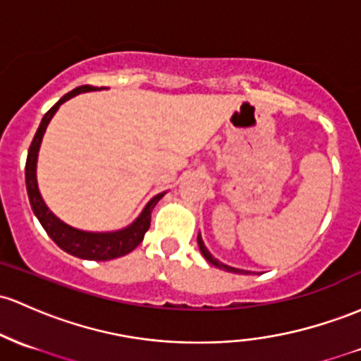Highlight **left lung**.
<instances>
[{"label": "left lung", "mask_w": 361, "mask_h": 361, "mask_svg": "<svg viewBox=\"0 0 361 361\" xmlns=\"http://www.w3.org/2000/svg\"><path fill=\"white\" fill-rule=\"evenodd\" d=\"M197 241H199V247H200V252H202V255H204L205 259H207L209 262H211L212 265H216V267H219V269H224V271H228V272H236V274H248V272H245V271H240V269H235V267H228V265L221 264L219 260H217V259H214V257L211 255V252H209L207 248H205V245H204V241H202V236H200V235H199V238H197Z\"/></svg>", "instance_id": "obj_1"}]
</instances>
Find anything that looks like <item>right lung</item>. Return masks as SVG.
Segmentation results:
<instances>
[{
    "label": "right lung",
    "instance_id": "right-lung-1",
    "mask_svg": "<svg viewBox=\"0 0 361 361\" xmlns=\"http://www.w3.org/2000/svg\"><path fill=\"white\" fill-rule=\"evenodd\" d=\"M87 90H94V87H77V89H73L71 92L65 94V96L59 99L56 104L44 114V118H42L41 125H39L37 132H35V135L32 138L29 154H27L25 185L27 193H29L30 205H32V211L35 216H37L39 223L42 224V228L46 229V233L51 236V240H53L61 250L85 260H113L118 259V257L126 255V253H130L132 250H135L138 245L142 243V240H144L145 233H147L150 226V212L156 207L157 202L164 197V193H159V195L154 197V199L145 205L140 217L126 229H121V231L116 233H87L61 223V221L46 207L44 200L41 199V193H39L37 180H35V162H37L39 145H41L47 123L51 121L53 114L56 113L63 102L68 101L70 97L77 96V94L87 92Z\"/></svg>",
    "mask_w": 361,
    "mask_h": 361
}]
</instances>
